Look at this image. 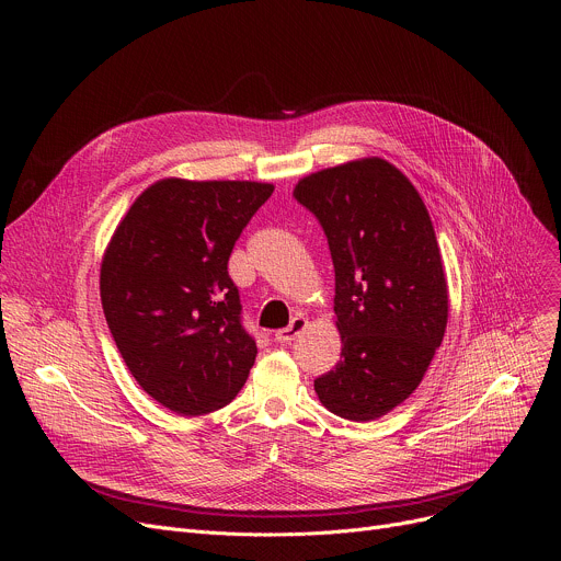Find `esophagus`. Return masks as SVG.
<instances>
[{
    "instance_id": "esophagus-1",
    "label": "esophagus",
    "mask_w": 561,
    "mask_h": 561,
    "mask_svg": "<svg viewBox=\"0 0 561 561\" xmlns=\"http://www.w3.org/2000/svg\"><path fill=\"white\" fill-rule=\"evenodd\" d=\"M306 329H308V319H306L304 314H295L293 322H290L286 329H282V331L275 333V340H277L279 344H290V342H293L297 335H301Z\"/></svg>"
}]
</instances>
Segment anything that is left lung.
Instances as JSON below:
<instances>
[{"label":"left lung","instance_id":"left-lung-1","mask_svg":"<svg viewBox=\"0 0 561 561\" xmlns=\"http://www.w3.org/2000/svg\"><path fill=\"white\" fill-rule=\"evenodd\" d=\"M322 224L335 266L340 364L314 379L331 413L373 422L422 383L448 324V284L428 208L383 157L301 178L293 191Z\"/></svg>","mask_w":561,"mask_h":561}]
</instances>
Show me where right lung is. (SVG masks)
I'll return each mask as SVG.
<instances>
[{"instance_id":"obj_1","label":"right lung","mask_w":561,"mask_h":561,"mask_svg":"<svg viewBox=\"0 0 561 561\" xmlns=\"http://www.w3.org/2000/svg\"><path fill=\"white\" fill-rule=\"evenodd\" d=\"M273 191L164 178L130 204L104 251L100 297L113 340L137 383L178 415L226 407L255 364L228 257Z\"/></svg>"}]
</instances>
